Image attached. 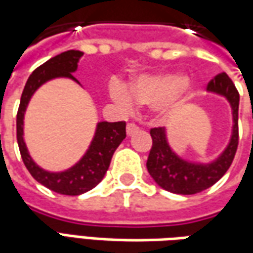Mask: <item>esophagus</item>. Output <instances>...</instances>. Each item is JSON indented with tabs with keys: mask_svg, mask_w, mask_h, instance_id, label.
<instances>
[{
	"mask_svg": "<svg viewBox=\"0 0 253 253\" xmlns=\"http://www.w3.org/2000/svg\"><path fill=\"white\" fill-rule=\"evenodd\" d=\"M127 135H132V134H135L137 131H139V127L137 125H134V123H128L127 125Z\"/></svg>",
	"mask_w": 253,
	"mask_h": 253,
	"instance_id": "obj_1",
	"label": "esophagus"
}]
</instances>
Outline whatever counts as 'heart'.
I'll return each mask as SVG.
<instances>
[{
    "instance_id": "heart-1",
    "label": "heart",
    "mask_w": 253,
    "mask_h": 253,
    "mask_svg": "<svg viewBox=\"0 0 253 253\" xmlns=\"http://www.w3.org/2000/svg\"><path fill=\"white\" fill-rule=\"evenodd\" d=\"M193 91L192 81L172 72L139 75L127 90L119 84L111 86V97L123 108L130 109L132 102L149 105L163 119L178 114L193 97Z\"/></svg>"
}]
</instances>
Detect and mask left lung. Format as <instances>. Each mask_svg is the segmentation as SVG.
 Listing matches in <instances>:
<instances>
[{"instance_id":"1","label":"left lung","mask_w":253,"mask_h":253,"mask_svg":"<svg viewBox=\"0 0 253 253\" xmlns=\"http://www.w3.org/2000/svg\"><path fill=\"white\" fill-rule=\"evenodd\" d=\"M208 91L226 97L233 114V130L229 145L218 159L211 163H192L171 149L164 127L151 130L152 148L146 169L160 188L176 194H196L211 188L225 175L238 146V104L240 94L229 75L222 72L207 86Z\"/></svg>"}]
</instances>
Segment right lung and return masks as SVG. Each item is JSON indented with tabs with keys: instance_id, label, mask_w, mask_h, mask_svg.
Segmentation results:
<instances>
[{
	"instance_id": "obj_1",
	"label": "right lung",
	"mask_w": 253,
	"mask_h": 253,
	"mask_svg": "<svg viewBox=\"0 0 253 253\" xmlns=\"http://www.w3.org/2000/svg\"><path fill=\"white\" fill-rule=\"evenodd\" d=\"M82 56L84 53L79 50H67L40 65L27 79V84L24 86L22 98H20L17 118H16L17 144H19L23 163L27 167L30 174L33 175L35 181L40 182L41 185L46 186L47 189H50L56 193L67 194V196H78V194L86 193L97 186L105 175L116 148L126 138L125 122L97 123L93 141L84 157L77 164H74L71 169L60 171V172H50V171L41 169L30 156L24 138H23L24 114H26L28 102L37 89L50 79L68 78L78 82L77 78L72 74L77 71L78 63Z\"/></svg>"
}]
</instances>
